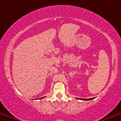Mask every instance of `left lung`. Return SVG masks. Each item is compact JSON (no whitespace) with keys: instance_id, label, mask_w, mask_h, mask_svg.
I'll list each match as a JSON object with an SVG mask.
<instances>
[{"instance_id":"left-lung-1","label":"left lung","mask_w":121,"mask_h":121,"mask_svg":"<svg viewBox=\"0 0 121 121\" xmlns=\"http://www.w3.org/2000/svg\"><path fill=\"white\" fill-rule=\"evenodd\" d=\"M94 98H91V99H80V100H92V99H94Z\"/></svg>"}]
</instances>
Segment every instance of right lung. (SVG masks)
I'll list each match as a JSON object with an SVG mask.
<instances>
[{
  "mask_svg": "<svg viewBox=\"0 0 121 121\" xmlns=\"http://www.w3.org/2000/svg\"><path fill=\"white\" fill-rule=\"evenodd\" d=\"M43 97H42V98H41V99H42V98H43Z\"/></svg>",
  "mask_w": 121,
  "mask_h": 121,
  "instance_id": "right-lung-1",
  "label": "right lung"
}]
</instances>
